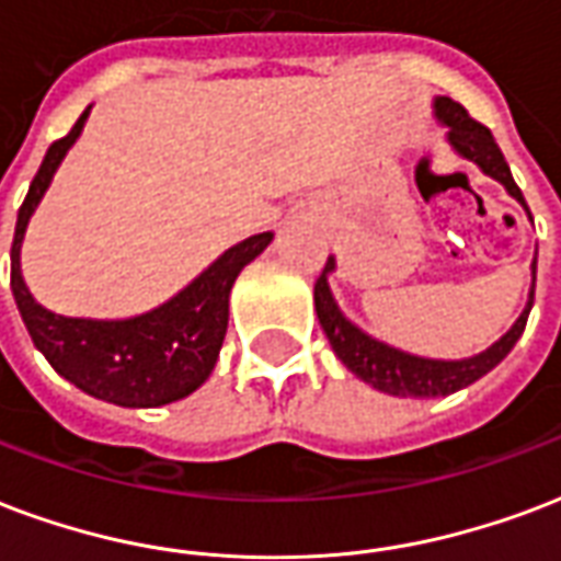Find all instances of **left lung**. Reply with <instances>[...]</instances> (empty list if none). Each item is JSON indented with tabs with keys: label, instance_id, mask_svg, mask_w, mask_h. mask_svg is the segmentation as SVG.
Here are the masks:
<instances>
[{
	"label": "left lung",
	"instance_id": "obj_1",
	"mask_svg": "<svg viewBox=\"0 0 561 561\" xmlns=\"http://www.w3.org/2000/svg\"><path fill=\"white\" fill-rule=\"evenodd\" d=\"M434 115L437 122L449 130V145L460 157H467L472 163L479 165L484 175H491L493 181H500L508 196H514L520 205L526 207L529 214V205H526L520 186L514 184L512 169L502 157L500 145L493 139V133L484 127L481 122H476L470 112L463 110L460 103H455L451 98H437L434 101ZM533 219V214H529ZM335 270V259H327V267L314 282V312H318V321H321L323 333L333 344L335 356L342 359L351 371H354L359 380L371 383L380 392H389V396H404V398H437V396H451L463 386L476 383L479 377H484L491 368L512 354V347L517 344V339L524 335L526 318H529V309H533L535 300V261H533V288H529V302L520 312V318L514 321V327L508 333L502 335L500 342L491 344L488 351L470 356V359H425V356H413L398 351V347H389V344L377 342L371 335H365L359 327L347 321L342 314V309L335 306L333 294H330V282H327V273Z\"/></svg>",
	"mask_w": 561,
	"mask_h": 561
}]
</instances>
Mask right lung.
Instances as JSON below:
<instances>
[{"mask_svg": "<svg viewBox=\"0 0 561 561\" xmlns=\"http://www.w3.org/2000/svg\"><path fill=\"white\" fill-rule=\"evenodd\" d=\"M89 110L82 112L68 136L49 145L20 205L11 243V291L35 347L65 380L118 408H163L196 392L210 377L228 330L231 285L240 270L267 249L273 231H261L226 249L184 291L127 321L65 318L44 309L23 282L20 247L37 202L47 193L70 145L80 139Z\"/></svg>", "mask_w": 561, "mask_h": 561, "instance_id": "1", "label": "right lung"}]
</instances>
